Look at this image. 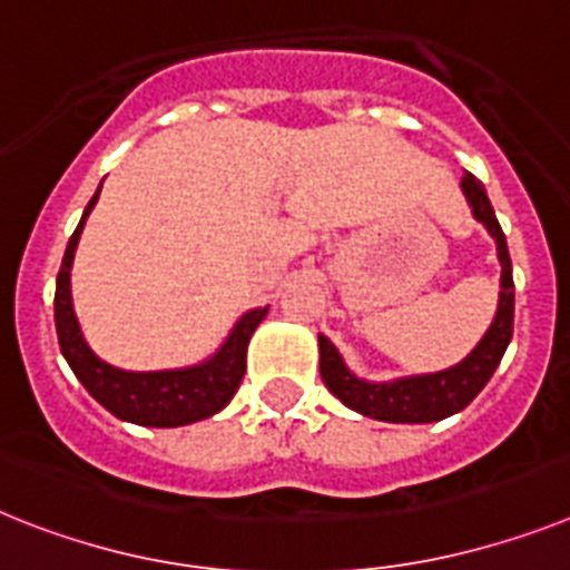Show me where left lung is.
I'll list each match as a JSON object with an SVG mask.
<instances>
[{
    "mask_svg": "<svg viewBox=\"0 0 570 570\" xmlns=\"http://www.w3.org/2000/svg\"><path fill=\"white\" fill-rule=\"evenodd\" d=\"M461 188L466 194V203L472 205L478 223H484L487 232L495 237L501 261V295L499 313L492 318L490 330L478 342L470 356L458 362L455 367L438 371V374L405 376L394 382H367L358 380L347 371L344 358L338 356L336 344L327 336H318V351H322V380L330 394L338 396L347 409L365 414V417L385 420V423H438V420L458 414L461 409L481 394L490 376L495 374L507 344L513 338V266H510V252H507L504 232H501L495 212L487 199L484 185L472 174H463Z\"/></svg>",
    "mask_w": 570,
    "mask_h": 570,
    "instance_id": "obj_1",
    "label": "left lung"
}]
</instances>
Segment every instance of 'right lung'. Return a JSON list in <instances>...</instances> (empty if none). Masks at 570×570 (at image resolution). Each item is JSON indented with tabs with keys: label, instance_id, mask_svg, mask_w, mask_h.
Instances as JSON below:
<instances>
[{
	"label": "right lung",
	"instance_id": "add662e5",
	"mask_svg": "<svg viewBox=\"0 0 570 570\" xmlns=\"http://www.w3.org/2000/svg\"><path fill=\"white\" fill-rule=\"evenodd\" d=\"M100 194V188H98ZM98 194L89 199L78 228L69 237L63 263L57 272V293H55V324L57 338H60V351L66 362L75 371L83 389L98 400L107 411H112L118 420L136 425H153V429H174V425H188L196 420H205L226 409L232 396L240 389L243 374H246V347L257 324L263 322L266 309H252L234 324L232 336L226 344L194 367H179V371H121V367L109 365L104 358L92 353L80 333L78 315L71 307V286L69 272L75 261V248H78L80 232L89 217V212L98 203Z\"/></svg>",
	"mask_w": 570,
	"mask_h": 570
}]
</instances>
